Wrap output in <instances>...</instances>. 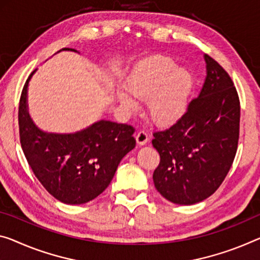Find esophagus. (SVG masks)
I'll use <instances>...</instances> for the list:
<instances>
[{"label":"esophagus","mask_w":260,"mask_h":260,"mask_svg":"<svg viewBox=\"0 0 260 260\" xmlns=\"http://www.w3.org/2000/svg\"><path fill=\"white\" fill-rule=\"evenodd\" d=\"M149 135H147L145 131H139V133L136 135V141L139 145H145V144L149 142Z\"/></svg>","instance_id":"obj_1"}]
</instances>
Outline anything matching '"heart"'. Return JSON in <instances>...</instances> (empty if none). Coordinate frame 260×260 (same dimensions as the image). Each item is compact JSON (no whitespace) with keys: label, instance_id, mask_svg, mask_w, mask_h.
I'll list each match as a JSON object with an SVG mask.
<instances>
[{"label":"heart","instance_id":"obj_1","mask_svg":"<svg viewBox=\"0 0 260 260\" xmlns=\"http://www.w3.org/2000/svg\"><path fill=\"white\" fill-rule=\"evenodd\" d=\"M124 89L116 91L119 105L129 111L146 101L147 113L155 124H174L188 113L195 89L189 69L179 67L171 58L154 55L136 65L124 80Z\"/></svg>","mask_w":260,"mask_h":260}]
</instances>
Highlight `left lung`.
Returning a JSON list of instances; mask_svg holds the SVG:
<instances>
[{
    "label": "left lung",
    "mask_w": 260,
    "mask_h": 260,
    "mask_svg": "<svg viewBox=\"0 0 260 260\" xmlns=\"http://www.w3.org/2000/svg\"><path fill=\"white\" fill-rule=\"evenodd\" d=\"M203 58L207 75L188 113L152 139L160 155L154 187L177 205H194L214 194L237 151L241 108L236 88L217 61L207 54Z\"/></svg>",
    "instance_id": "1"
}]
</instances>
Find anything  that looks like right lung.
<instances>
[{
  "label": "right lung",
  "instance_id": "add662e5",
  "mask_svg": "<svg viewBox=\"0 0 260 260\" xmlns=\"http://www.w3.org/2000/svg\"><path fill=\"white\" fill-rule=\"evenodd\" d=\"M73 51L74 49H61ZM37 71V70H36ZM34 71L22 90L18 108L23 152L45 189L66 205L89 202L109 186L119 162L136 146L135 129L100 119L70 134L47 133L29 114L27 89Z\"/></svg>",
  "mask_w": 260,
  "mask_h": 260
}]
</instances>
